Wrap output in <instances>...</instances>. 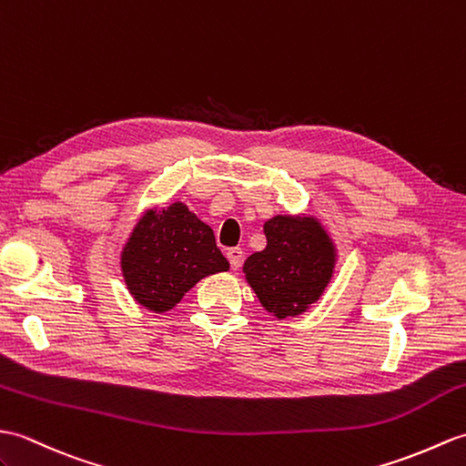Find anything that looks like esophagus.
I'll use <instances>...</instances> for the list:
<instances>
[{
    "mask_svg": "<svg viewBox=\"0 0 466 466\" xmlns=\"http://www.w3.org/2000/svg\"><path fill=\"white\" fill-rule=\"evenodd\" d=\"M226 258H228V262L232 266V269H238L242 264V258H244V252L240 250V248H230L228 252H226Z\"/></svg>",
    "mask_w": 466,
    "mask_h": 466,
    "instance_id": "obj_1",
    "label": "esophagus"
}]
</instances>
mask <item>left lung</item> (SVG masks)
<instances>
[{
	"instance_id": "obj_1",
	"label": "left lung",
	"mask_w": 466,
	"mask_h": 466,
	"mask_svg": "<svg viewBox=\"0 0 466 466\" xmlns=\"http://www.w3.org/2000/svg\"><path fill=\"white\" fill-rule=\"evenodd\" d=\"M266 248L244 262V274L269 313L284 319L304 313L329 284L335 248L309 216H274L264 224Z\"/></svg>"
}]
</instances>
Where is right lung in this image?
<instances>
[{
	"label": "right lung",
	"instance_id": "obj_1",
	"mask_svg": "<svg viewBox=\"0 0 466 466\" xmlns=\"http://www.w3.org/2000/svg\"><path fill=\"white\" fill-rule=\"evenodd\" d=\"M121 268L128 291L153 311L175 308L187 291L216 272L230 268L208 224L182 202L148 210L123 248Z\"/></svg>",
	"mask_w": 466,
	"mask_h": 466
}]
</instances>
